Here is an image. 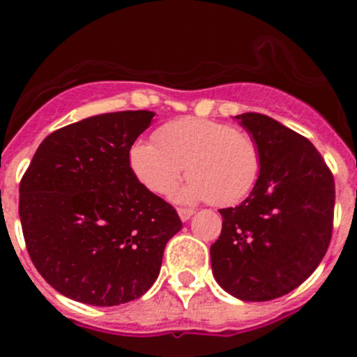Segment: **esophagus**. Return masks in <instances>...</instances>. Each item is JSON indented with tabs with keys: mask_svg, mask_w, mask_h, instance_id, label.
I'll list each match as a JSON object with an SVG mask.
<instances>
[{
	"mask_svg": "<svg viewBox=\"0 0 357 357\" xmlns=\"http://www.w3.org/2000/svg\"><path fill=\"white\" fill-rule=\"evenodd\" d=\"M193 212H195L193 208H186V207L178 208V214H179V218H181V221H188V219L193 215Z\"/></svg>",
	"mask_w": 357,
	"mask_h": 357,
	"instance_id": "obj_1",
	"label": "esophagus"
}]
</instances>
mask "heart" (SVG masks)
I'll return each instance as SVG.
<instances>
[{
    "mask_svg": "<svg viewBox=\"0 0 357 357\" xmlns=\"http://www.w3.org/2000/svg\"><path fill=\"white\" fill-rule=\"evenodd\" d=\"M153 138L155 143L136 142L128 158L135 178L155 195H171L185 167L190 181L179 199L233 205L252 192L261 172L255 139L225 122L174 119L160 126Z\"/></svg>",
    "mask_w": 357,
    "mask_h": 357,
    "instance_id": "heart-1",
    "label": "heart"
}]
</instances>
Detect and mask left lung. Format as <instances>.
Wrapping results in <instances>:
<instances>
[{"label":"left lung","mask_w":357,"mask_h":357,"mask_svg":"<svg viewBox=\"0 0 357 357\" xmlns=\"http://www.w3.org/2000/svg\"><path fill=\"white\" fill-rule=\"evenodd\" d=\"M261 150L250 195L221 208L222 229L211 245L212 273L233 297L262 302L304 283L328 250L335 181L307 138L262 114L236 115Z\"/></svg>","instance_id":"obj_1"}]
</instances>
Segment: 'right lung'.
<instances>
[{"label": "right lung", "instance_id": "1", "mask_svg": "<svg viewBox=\"0 0 357 357\" xmlns=\"http://www.w3.org/2000/svg\"><path fill=\"white\" fill-rule=\"evenodd\" d=\"M153 115L112 112L56 129L24 172L19 214L29 257L68 298L105 307L142 297L183 228L176 208L129 167V150Z\"/></svg>", "mask_w": 357, "mask_h": 357}]
</instances>
